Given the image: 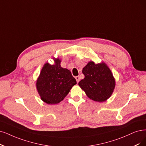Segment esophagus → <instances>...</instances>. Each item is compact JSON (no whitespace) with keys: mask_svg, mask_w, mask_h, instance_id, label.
I'll return each instance as SVG.
<instances>
[{"mask_svg":"<svg viewBox=\"0 0 146 146\" xmlns=\"http://www.w3.org/2000/svg\"><path fill=\"white\" fill-rule=\"evenodd\" d=\"M75 78H76V81H77V82L78 83L79 82V76H76L75 77Z\"/></svg>","mask_w":146,"mask_h":146,"instance_id":"1","label":"esophagus"}]
</instances>
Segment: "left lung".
Wrapping results in <instances>:
<instances>
[{
  "label": "left lung",
  "instance_id": "1",
  "mask_svg": "<svg viewBox=\"0 0 146 146\" xmlns=\"http://www.w3.org/2000/svg\"><path fill=\"white\" fill-rule=\"evenodd\" d=\"M85 78L79 82L88 98L96 102H102L110 98L115 86V79L107 65L102 62L96 64L89 62L83 68Z\"/></svg>",
  "mask_w": 146,
  "mask_h": 146
}]
</instances>
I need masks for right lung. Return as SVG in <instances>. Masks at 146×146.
Segmentation results:
<instances>
[{"mask_svg":"<svg viewBox=\"0 0 146 146\" xmlns=\"http://www.w3.org/2000/svg\"><path fill=\"white\" fill-rule=\"evenodd\" d=\"M54 59L55 64L46 62L42 67L36 83L41 99L47 104L59 103L76 84L69 70L61 67V60Z\"/></svg>","mask_w":146,"mask_h":146,"instance_id":"right-lung-1","label":"right lung"}]
</instances>
